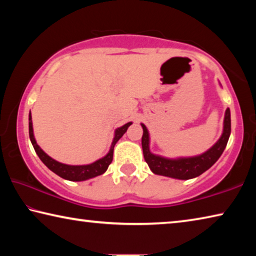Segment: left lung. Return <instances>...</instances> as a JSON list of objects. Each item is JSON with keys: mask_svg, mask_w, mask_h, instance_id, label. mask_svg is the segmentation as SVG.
<instances>
[{"mask_svg": "<svg viewBox=\"0 0 256 256\" xmlns=\"http://www.w3.org/2000/svg\"><path fill=\"white\" fill-rule=\"evenodd\" d=\"M141 126L144 128L142 150H144L146 162L148 164L151 172L156 175L167 176L176 180H190L200 176L209 170L222 154L232 131L230 110L227 108L226 112H224V131L219 140L206 152L194 156V157H180L172 159L152 154L150 151V136L148 128L142 123Z\"/></svg>", "mask_w": 256, "mask_h": 256, "instance_id": "obj_1", "label": "left lung"}]
</instances>
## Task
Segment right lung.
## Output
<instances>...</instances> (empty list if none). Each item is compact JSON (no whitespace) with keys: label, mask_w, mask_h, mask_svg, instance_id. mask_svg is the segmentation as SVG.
Wrapping results in <instances>:
<instances>
[{"label":"right lung","mask_w":256,"mask_h":256,"mask_svg":"<svg viewBox=\"0 0 256 256\" xmlns=\"http://www.w3.org/2000/svg\"><path fill=\"white\" fill-rule=\"evenodd\" d=\"M132 122H128L124 124L123 126L118 128L115 130L114 138H112L110 149L108 151L106 156H104L102 158L96 160V162L89 164H62L60 162H56L55 159L50 157L45 151H42L40 146L37 144L36 140H34V128H32V112H29V138L30 141H32V146L38 157L40 158L42 162L46 164V167H48L53 172L60 177H62L64 180H72V182H82L90 178H94V177L99 176L104 174L107 170L108 166H110L112 160V152H114V146L120 138L124 136V133L126 132L130 125Z\"/></svg>","instance_id":"1"}]
</instances>
